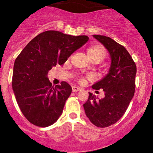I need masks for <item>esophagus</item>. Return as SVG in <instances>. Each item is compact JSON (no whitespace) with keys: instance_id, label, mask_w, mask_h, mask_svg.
<instances>
[{"instance_id":"obj_1","label":"esophagus","mask_w":153,"mask_h":153,"mask_svg":"<svg viewBox=\"0 0 153 153\" xmlns=\"http://www.w3.org/2000/svg\"><path fill=\"white\" fill-rule=\"evenodd\" d=\"M81 91V89L80 87H78V86H72V91L75 92V91Z\"/></svg>"}]
</instances>
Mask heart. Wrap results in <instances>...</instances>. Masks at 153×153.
Returning <instances> with one entry per match:
<instances>
[{
  "instance_id": "obj_1",
  "label": "heart",
  "mask_w": 153,
  "mask_h": 153,
  "mask_svg": "<svg viewBox=\"0 0 153 153\" xmlns=\"http://www.w3.org/2000/svg\"><path fill=\"white\" fill-rule=\"evenodd\" d=\"M87 55L91 61H97L100 62L102 59H105L106 56V51L105 48L102 47L100 45H91L87 49ZM85 78L80 77L78 78V81L81 83H83L85 82Z\"/></svg>"
}]
</instances>
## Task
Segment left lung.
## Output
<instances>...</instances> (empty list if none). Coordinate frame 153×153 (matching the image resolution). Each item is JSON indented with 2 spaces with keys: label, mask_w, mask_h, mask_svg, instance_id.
Returning <instances> with one entry per match:
<instances>
[{
  "label": "left lung",
  "mask_w": 153,
  "mask_h": 153,
  "mask_svg": "<svg viewBox=\"0 0 153 153\" xmlns=\"http://www.w3.org/2000/svg\"><path fill=\"white\" fill-rule=\"evenodd\" d=\"M93 36L108 51L111 65L105 78L92 86L94 89L103 90L105 97L98 100L89 92L83 108L93 125L106 128L119 121L129 106L136 89V65L124 46L108 36Z\"/></svg>",
  "instance_id": "1"
}]
</instances>
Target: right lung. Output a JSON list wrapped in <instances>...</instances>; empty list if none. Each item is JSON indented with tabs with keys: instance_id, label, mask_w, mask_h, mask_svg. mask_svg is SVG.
<instances>
[{
	"instance_id": "add662e5",
	"label": "right lung",
	"mask_w": 153,
	"mask_h": 153,
	"mask_svg": "<svg viewBox=\"0 0 153 153\" xmlns=\"http://www.w3.org/2000/svg\"><path fill=\"white\" fill-rule=\"evenodd\" d=\"M88 40L87 36L47 30L33 38L15 59L12 88L22 114L30 123L44 128L57 121L72 87L66 81L53 86L48 72L64 64Z\"/></svg>"
}]
</instances>
